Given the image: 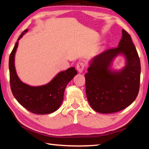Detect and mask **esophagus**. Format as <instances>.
Masks as SVG:
<instances>
[{
	"mask_svg": "<svg viewBox=\"0 0 149 149\" xmlns=\"http://www.w3.org/2000/svg\"><path fill=\"white\" fill-rule=\"evenodd\" d=\"M84 68V64L83 63H79L77 64V70L79 73H82Z\"/></svg>",
	"mask_w": 149,
	"mask_h": 149,
	"instance_id": "esophagus-1",
	"label": "esophagus"
}]
</instances>
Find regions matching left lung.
Instances as JSON below:
<instances>
[{"label":"left lung","mask_w":149,"mask_h":149,"mask_svg":"<svg viewBox=\"0 0 149 149\" xmlns=\"http://www.w3.org/2000/svg\"><path fill=\"white\" fill-rule=\"evenodd\" d=\"M115 49L106 50L94 56L84 75L86 93L90 106L97 112L112 113L130 106L136 98L140 88V58L130 35L124 29ZM125 58L121 69L112 68L117 56Z\"/></svg>","instance_id":"1"}]
</instances>
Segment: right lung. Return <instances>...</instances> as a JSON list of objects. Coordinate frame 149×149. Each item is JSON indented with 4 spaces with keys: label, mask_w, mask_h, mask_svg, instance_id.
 Returning a JSON list of instances; mask_svg holds the SVG:
<instances>
[{
    "label": "right lung",
    "mask_w": 149,
    "mask_h": 149,
    "mask_svg": "<svg viewBox=\"0 0 149 149\" xmlns=\"http://www.w3.org/2000/svg\"><path fill=\"white\" fill-rule=\"evenodd\" d=\"M28 29H26L17 40L9 56V69L11 89L19 104L30 112L45 115L56 111L61 105L66 85L77 74L74 67L59 72L49 83L33 86L24 83L18 77L15 65V54L18 41Z\"/></svg>",
    "instance_id": "add662e5"
}]
</instances>
